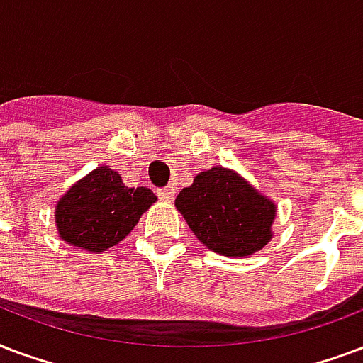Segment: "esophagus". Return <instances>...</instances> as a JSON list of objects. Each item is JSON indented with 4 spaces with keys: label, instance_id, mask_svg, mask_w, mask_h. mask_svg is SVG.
I'll list each match as a JSON object with an SVG mask.
<instances>
[{
    "label": "esophagus",
    "instance_id": "obj_1",
    "mask_svg": "<svg viewBox=\"0 0 363 363\" xmlns=\"http://www.w3.org/2000/svg\"><path fill=\"white\" fill-rule=\"evenodd\" d=\"M157 195H159L160 201H166V203H170V201H174V197H176V189L174 187H160V189H157Z\"/></svg>",
    "mask_w": 363,
    "mask_h": 363
}]
</instances>
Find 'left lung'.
Wrapping results in <instances>:
<instances>
[{"instance_id":"left-lung-1","label":"left lung","mask_w":363,"mask_h":363,"mask_svg":"<svg viewBox=\"0 0 363 363\" xmlns=\"http://www.w3.org/2000/svg\"><path fill=\"white\" fill-rule=\"evenodd\" d=\"M176 208L204 247L228 258L264 249L277 212L274 201L222 166L197 174L176 197Z\"/></svg>"}]
</instances>
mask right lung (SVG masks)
I'll return each instance as SVG.
<instances>
[{
	"mask_svg": "<svg viewBox=\"0 0 363 363\" xmlns=\"http://www.w3.org/2000/svg\"><path fill=\"white\" fill-rule=\"evenodd\" d=\"M157 201L147 187H128L118 172L99 166L68 189L55 206L59 237L99 255L120 243Z\"/></svg>",
	"mask_w": 363,
	"mask_h": 363,
	"instance_id": "obj_1",
	"label": "right lung"
}]
</instances>
